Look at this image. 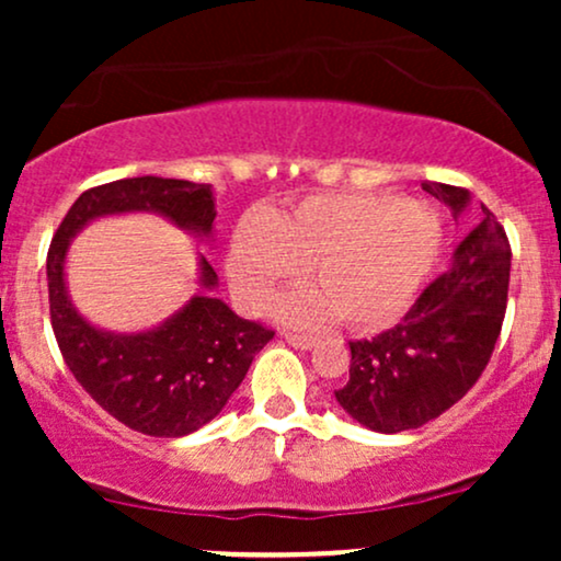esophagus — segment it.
I'll use <instances>...</instances> for the list:
<instances>
[{
  "instance_id": "34e87169",
  "label": "esophagus",
  "mask_w": 561,
  "mask_h": 561,
  "mask_svg": "<svg viewBox=\"0 0 561 561\" xmlns=\"http://www.w3.org/2000/svg\"><path fill=\"white\" fill-rule=\"evenodd\" d=\"M285 340L293 347H298V351H311V347L317 345V337H311V334H293V332H287Z\"/></svg>"
}]
</instances>
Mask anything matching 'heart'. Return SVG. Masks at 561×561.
I'll return each instance as SVG.
<instances>
[{"instance_id": "heart-1", "label": "heart", "mask_w": 561, "mask_h": 561, "mask_svg": "<svg viewBox=\"0 0 561 561\" xmlns=\"http://www.w3.org/2000/svg\"><path fill=\"white\" fill-rule=\"evenodd\" d=\"M443 250L433 205L398 195H317L289 210L237 224L227 274L244 311L266 306L302 266L311 289L274 313L287 324L337 321L353 332L390 327L409 311Z\"/></svg>"}]
</instances>
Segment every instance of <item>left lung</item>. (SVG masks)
<instances>
[{
  "mask_svg": "<svg viewBox=\"0 0 561 561\" xmlns=\"http://www.w3.org/2000/svg\"><path fill=\"white\" fill-rule=\"evenodd\" d=\"M459 218L472 203L461 186L424 182ZM512 248L482 205V221L456 244L448 272L416 298L401 324L351 343V379L337 403L366 430L403 433L427 424L478 382L506 313Z\"/></svg>",
  "mask_w": 561,
  "mask_h": 561,
  "instance_id": "8db88e82",
  "label": "left lung"
}]
</instances>
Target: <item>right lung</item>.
<instances>
[{
  "instance_id": "right-lung-1",
  "label": "right lung",
  "mask_w": 561,
  "mask_h": 561,
  "mask_svg": "<svg viewBox=\"0 0 561 561\" xmlns=\"http://www.w3.org/2000/svg\"><path fill=\"white\" fill-rule=\"evenodd\" d=\"M156 214L197 240L214 237L210 184L137 176L87 190L70 205L47 255L49 313L68 369L107 414L152 437H184L216 420L240 388L272 330L240 319L214 298L218 276L199 255V289L152 330H100L76 311L66 285V255L87 224L105 216Z\"/></svg>"
}]
</instances>
